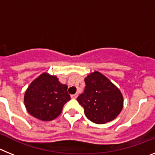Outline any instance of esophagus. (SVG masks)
Returning <instances> with one entry per match:
<instances>
[{"label": "esophagus", "instance_id": "esophagus-1", "mask_svg": "<svg viewBox=\"0 0 155 155\" xmlns=\"http://www.w3.org/2000/svg\"><path fill=\"white\" fill-rule=\"evenodd\" d=\"M78 94H72V95H71V98H77V97H78Z\"/></svg>", "mask_w": 155, "mask_h": 155}]
</instances>
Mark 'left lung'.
Returning a JSON list of instances; mask_svg holds the SVG:
<instances>
[{
  "label": "left lung",
  "mask_w": 155,
  "mask_h": 155,
  "mask_svg": "<svg viewBox=\"0 0 155 155\" xmlns=\"http://www.w3.org/2000/svg\"><path fill=\"white\" fill-rule=\"evenodd\" d=\"M85 87L77 101L84 109L86 117L104 124L117 117L124 107L121 91L103 74L94 71L84 78Z\"/></svg>",
  "instance_id": "obj_1"
}]
</instances>
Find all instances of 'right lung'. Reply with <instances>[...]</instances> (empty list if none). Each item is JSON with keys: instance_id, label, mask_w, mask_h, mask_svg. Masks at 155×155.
I'll use <instances>...</instances> for the list:
<instances>
[{"instance_id": "obj_1", "label": "right lung", "mask_w": 155, "mask_h": 155, "mask_svg": "<svg viewBox=\"0 0 155 155\" xmlns=\"http://www.w3.org/2000/svg\"><path fill=\"white\" fill-rule=\"evenodd\" d=\"M71 100L68 85L61 84L56 76L43 73L31 82L25 93L24 102L30 115L51 121L61 113L64 104Z\"/></svg>"}]
</instances>
